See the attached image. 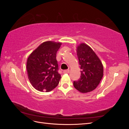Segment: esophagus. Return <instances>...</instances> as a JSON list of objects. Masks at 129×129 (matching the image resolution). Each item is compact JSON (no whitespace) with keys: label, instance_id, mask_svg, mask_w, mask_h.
<instances>
[{"label":"esophagus","instance_id":"esophagus-1","mask_svg":"<svg viewBox=\"0 0 129 129\" xmlns=\"http://www.w3.org/2000/svg\"><path fill=\"white\" fill-rule=\"evenodd\" d=\"M64 74H68L69 73V69H67V70H64V71L63 72Z\"/></svg>","mask_w":129,"mask_h":129}]
</instances>
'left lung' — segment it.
<instances>
[{
    "mask_svg": "<svg viewBox=\"0 0 129 129\" xmlns=\"http://www.w3.org/2000/svg\"><path fill=\"white\" fill-rule=\"evenodd\" d=\"M76 52L81 71L79 80L74 81V86L81 92H90L102 79L103 64L93 50L84 43L77 47Z\"/></svg>",
    "mask_w": 129,
    "mask_h": 129,
    "instance_id": "left-lung-1",
    "label": "left lung"
}]
</instances>
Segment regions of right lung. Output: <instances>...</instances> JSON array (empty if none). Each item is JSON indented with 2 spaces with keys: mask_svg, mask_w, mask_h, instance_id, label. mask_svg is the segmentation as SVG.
<instances>
[{
  "mask_svg": "<svg viewBox=\"0 0 129 129\" xmlns=\"http://www.w3.org/2000/svg\"><path fill=\"white\" fill-rule=\"evenodd\" d=\"M61 42H43L30 54L26 68L28 79L33 87L42 92H48L56 88L61 79L58 73L56 53Z\"/></svg>",
  "mask_w": 129,
  "mask_h": 129,
  "instance_id": "obj_1",
  "label": "right lung"
}]
</instances>
